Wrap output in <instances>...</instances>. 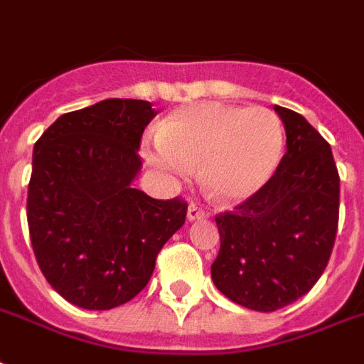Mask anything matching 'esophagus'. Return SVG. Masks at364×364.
Wrapping results in <instances>:
<instances>
[{"mask_svg":"<svg viewBox=\"0 0 364 364\" xmlns=\"http://www.w3.org/2000/svg\"><path fill=\"white\" fill-rule=\"evenodd\" d=\"M210 213L206 212V210H202L198 204H194V202H191L188 204V212H187V219L188 221H198V219H206Z\"/></svg>","mask_w":364,"mask_h":364,"instance_id":"1","label":"esophagus"}]
</instances>
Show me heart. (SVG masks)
Wrapping results in <instances>:
<instances>
[{"mask_svg": "<svg viewBox=\"0 0 364 364\" xmlns=\"http://www.w3.org/2000/svg\"><path fill=\"white\" fill-rule=\"evenodd\" d=\"M284 145V126L269 108L196 102L168 116L158 126L156 141H146L141 152L154 170L177 179H187L200 166L206 193L235 204L273 179Z\"/></svg>", "mask_w": 364, "mask_h": 364, "instance_id": "obj_1", "label": "heart"}]
</instances>
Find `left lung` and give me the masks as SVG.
I'll list each match as a JSON object with an SVG mask.
<instances>
[{
  "instance_id": "left-lung-1",
  "label": "left lung",
  "mask_w": 364,
  "mask_h": 364,
  "mask_svg": "<svg viewBox=\"0 0 364 364\" xmlns=\"http://www.w3.org/2000/svg\"><path fill=\"white\" fill-rule=\"evenodd\" d=\"M273 108L287 129V154L259 193L215 215L221 248L212 263L219 292L263 313L311 290L334 248L340 213L330 145L301 114Z\"/></svg>"
}]
</instances>
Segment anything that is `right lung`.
Wrapping results in <instances>:
<instances>
[{"mask_svg":"<svg viewBox=\"0 0 364 364\" xmlns=\"http://www.w3.org/2000/svg\"><path fill=\"white\" fill-rule=\"evenodd\" d=\"M149 101L107 99L53 122L34 145L26 215L41 273L82 309L137 296L158 252L187 218L181 198L156 200L133 181Z\"/></svg>","mask_w":364,"mask_h":364,"instance_id":"1","label":"right lung"}]
</instances>
